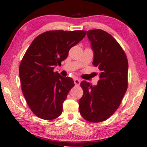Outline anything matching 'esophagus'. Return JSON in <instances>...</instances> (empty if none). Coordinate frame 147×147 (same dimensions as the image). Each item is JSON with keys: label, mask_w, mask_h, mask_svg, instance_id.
<instances>
[{"label": "esophagus", "mask_w": 147, "mask_h": 147, "mask_svg": "<svg viewBox=\"0 0 147 147\" xmlns=\"http://www.w3.org/2000/svg\"><path fill=\"white\" fill-rule=\"evenodd\" d=\"M80 82H81L80 80H79L78 78H76L75 80H74V83H75V84L77 85V86H79V85H80Z\"/></svg>", "instance_id": "obj_1"}]
</instances>
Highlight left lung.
I'll list each match as a JSON object with an SVG mask.
<instances>
[{"mask_svg": "<svg viewBox=\"0 0 147 147\" xmlns=\"http://www.w3.org/2000/svg\"><path fill=\"white\" fill-rule=\"evenodd\" d=\"M93 51V64L101 71L96 86L83 81L79 101L82 117L91 123L107 120L119 107L128 86V61L119 44L102 30L87 31Z\"/></svg>", "mask_w": 147, "mask_h": 147, "instance_id": "obj_1", "label": "left lung"}]
</instances>
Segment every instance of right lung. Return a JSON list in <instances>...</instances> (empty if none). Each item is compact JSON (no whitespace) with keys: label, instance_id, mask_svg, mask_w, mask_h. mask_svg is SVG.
I'll return each mask as SVG.
<instances>
[{"label":"right lung","instance_id":"1","mask_svg":"<svg viewBox=\"0 0 147 147\" xmlns=\"http://www.w3.org/2000/svg\"><path fill=\"white\" fill-rule=\"evenodd\" d=\"M86 31L52 30L41 34L28 48L19 67L21 88L35 115L53 120L62 113L63 101L74 86L73 79L54 71Z\"/></svg>","mask_w":147,"mask_h":147}]
</instances>
